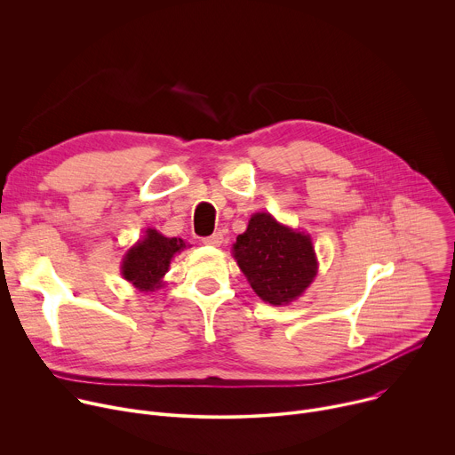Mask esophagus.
<instances>
[{
    "label": "esophagus",
    "mask_w": 455,
    "mask_h": 455,
    "mask_svg": "<svg viewBox=\"0 0 455 455\" xmlns=\"http://www.w3.org/2000/svg\"><path fill=\"white\" fill-rule=\"evenodd\" d=\"M204 243H205V244H211V246H220V244L223 243V234H221V232H214L212 235L204 237Z\"/></svg>",
    "instance_id": "esophagus-1"
}]
</instances>
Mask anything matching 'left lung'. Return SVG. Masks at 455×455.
Returning a JSON list of instances; mask_svg holds the SVG:
<instances>
[{
    "instance_id": "obj_1",
    "label": "left lung",
    "mask_w": 455,
    "mask_h": 455,
    "mask_svg": "<svg viewBox=\"0 0 455 455\" xmlns=\"http://www.w3.org/2000/svg\"><path fill=\"white\" fill-rule=\"evenodd\" d=\"M234 257L253 291L274 306L297 299L316 275L307 235L279 225L270 214H255L237 235Z\"/></svg>"
}]
</instances>
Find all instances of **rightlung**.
Returning a JSON list of instances; mask_svg holds the SVG:
<instances>
[{
    "label": "right lung",
    "instance_id": "right-lung-1",
    "mask_svg": "<svg viewBox=\"0 0 455 455\" xmlns=\"http://www.w3.org/2000/svg\"><path fill=\"white\" fill-rule=\"evenodd\" d=\"M185 248L180 237H165L160 232L149 228L144 241L125 253L122 275L142 291H151L160 284L165 275L171 259L176 251Z\"/></svg>",
    "mask_w": 455,
    "mask_h": 455
}]
</instances>
